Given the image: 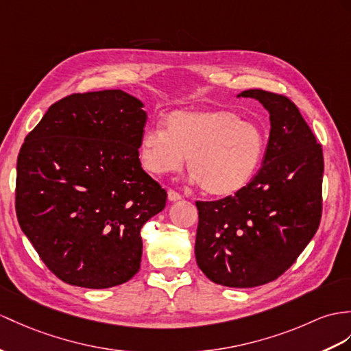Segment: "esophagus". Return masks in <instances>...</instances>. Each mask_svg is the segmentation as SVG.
<instances>
[{"label":"esophagus","instance_id":"34e87169","mask_svg":"<svg viewBox=\"0 0 351 351\" xmlns=\"http://www.w3.org/2000/svg\"><path fill=\"white\" fill-rule=\"evenodd\" d=\"M168 199L169 201H180L182 199V195L178 193L177 191H174V189H168Z\"/></svg>","mask_w":351,"mask_h":351}]
</instances>
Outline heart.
Returning a JSON list of instances; mask_svg holds the SVG:
<instances>
[{"mask_svg":"<svg viewBox=\"0 0 351 351\" xmlns=\"http://www.w3.org/2000/svg\"><path fill=\"white\" fill-rule=\"evenodd\" d=\"M267 149L262 126L232 110H174L164 130L152 128L140 141V160L150 174L162 176L187 168L204 193L232 195L259 169Z\"/></svg>","mask_w":351,"mask_h":351,"instance_id":"obj_1","label":"heart"}]
</instances>
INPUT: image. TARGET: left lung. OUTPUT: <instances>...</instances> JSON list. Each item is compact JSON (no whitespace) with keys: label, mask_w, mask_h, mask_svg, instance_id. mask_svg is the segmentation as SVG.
<instances>
[{"label":"left lung","mask_w":351,"mask_h":351,"mask_svg":"<svg viewBox=\"0 0 351 351\" xmlns=\"http://www.w3.org/2000/svg\"><path fill=\"white\" fill-rule=\"evenodd\" d=\"M269 111L262 167L234 196L196 201L195 256L211 281L228 287L271 283L292 267L317 232L323 150L295 102L262 89L244 90Z\"/></svg>","instance_id":"obj_1"}]
</instances>
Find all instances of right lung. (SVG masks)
Listing matches in <instances>:
<instances>
[{
  "label": "right lung",
  "instance_id": "obj_1",
  "mask_svg": "<svg viewBox=\"0 0 351 351\" xmlns=\"http://www.w3.org/2000/svg\"><path fill=\"white\" fill-rule=\"evenodd\" d=\"M146 121L143 102L123 90L73 93L22 144L16 216L66 285L107 289L140 269V230L167 202L138 158Z\"/></svg>",
  "mask_w": 351,
  "mask_h": 351
}]
</instances>
